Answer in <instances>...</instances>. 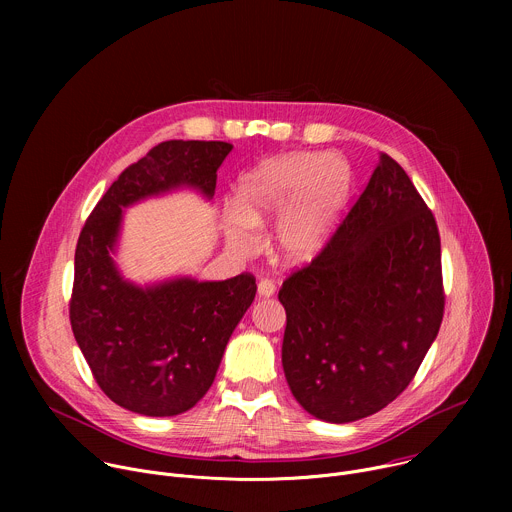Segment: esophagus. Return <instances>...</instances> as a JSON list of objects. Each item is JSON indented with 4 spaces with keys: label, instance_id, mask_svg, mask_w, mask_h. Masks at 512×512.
Returning <instances> with one entry per match:
<instances>
[{
    "label": "esophagus",
    "instance_id": "obj_1",
    "mask_svg": "<svg viewBox=\"0 0 512 512\" xmlns=\"http://www.w3.org/2000/svg\"><path fill=\"white\" fill-rule=\"evenodd\" d=\"M257 294L259 298H271L275 294V283L271 279H259Z\"/></svg>",
    "mask_w": 512,
    "mask_h": 512
}]
</instances>
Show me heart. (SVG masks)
<instances>
[{
  "label": "heart",
  "mask_w": 512,
  "mask_h": 512,
  "mask_svg": "<svg viewBox=\"0 0 512 512\" xmlns=\"http://www.w3.org/2000/svg\"><path fill=\"white\" fill-rule=\"evenodd\" d=\"M350 184L348 166L320 154H294L263 162L235 190V212L227 227L233 247L251 251V225H261L288 206L275 227V249L289 263L312 259L328 237Z\"/></svg>",
  "instance_id": "b5f03b06"
}]
</instances>
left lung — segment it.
I'll use <instances>...</instances> for the list:
<instances>
[{
	"instance_id": "obj_1",
	"label": "left lung",
	"mask_w": 512,
	"mask_h": 512,
	"mask_svg": "<svg viewBox=\"0 0 512 512\" xmlns=\"http://www.w3.org/2000/svg\"><path fill=\"white\" fill-rule=\"evenodd\" d=\"M281 362L298 403L348 423L397 399L440 332L446 294L433 212L387 154L324 249L281 289Z\"/></svg>"
}]
</instances>
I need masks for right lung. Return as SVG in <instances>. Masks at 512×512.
<instances>
[{"label": "right lung", "instance_id": "add662e5", "mask_svg": "<svg viewBox=\"0 0 512 512\" xmlns=\"http://www.w3.org/2000/svg\"><path fill=\"white\" fill-rule=\"evenodd\" d=\"M231 150L227 141L158 143L119 174L79 235L68 304L72 334L101 391L133 413L180 415L206 395L257 283L247 271L225 281L182 277L145 289L125 281L109 255L121 208L178 186L210 198Z\"/></svg>", "mask_w": 512, "mask_h": 512}]
</instances>
